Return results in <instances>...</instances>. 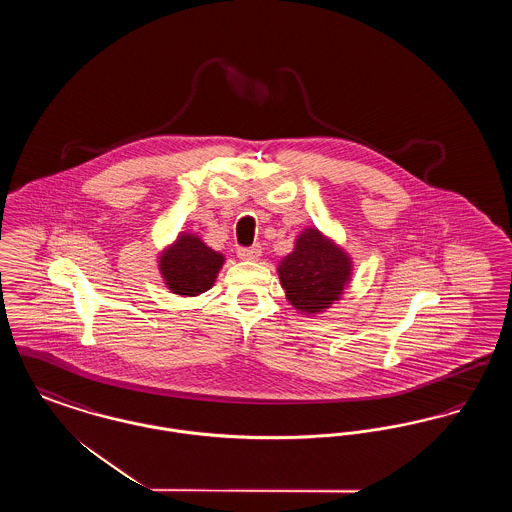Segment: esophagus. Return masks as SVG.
<instances>
[{
	"instance_id": "34e87169",
	"label": "esophagus",
	"mask_w": 512,
	"mask_h": 512,
	"mask_svg": "<svg viewBox=\"0 0 512 512\" xmlns=\"http://www.w3.org/2000/svg\"><path fill=\"white\" fill-rule=\"evenodd\" d=\"M238 257L244 261H257L261 257V245H251V247H242L238 251Z\"/></svg>"
}]
</instances>
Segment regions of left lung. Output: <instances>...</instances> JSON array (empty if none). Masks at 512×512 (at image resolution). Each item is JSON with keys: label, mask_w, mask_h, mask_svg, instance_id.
Listing matches in <instances>:
<instances>
[{"label": "left lung", "mask_w": 512, "mask_h": 512, "mask_svg": "<svg viewBox=\"0 0 512 512\" xmlns=\"http://www.w3.org/2000/svg\"><path fill=\"white\" fill-rule=\"evenodd\" d=\"M276 270L293 309L320 315L340 301L353 276V261L343 247L309 226Z\"/></svg>", "instance_id": "obj_1"}]
</instances>
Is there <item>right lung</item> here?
<instances>
[{
    "label": "right lung",
    "mask_w": 512,
    "mask_h": 512,
    "mask_svg": "<svg viewBox=\"0 0 512 512\" xmlns=\"http://www.w3.org/2000/svg\"><path fill=\"white\" fill-rule=\"evenodd\" d=\"M159 272L165 286L176 295L195 297L213 288L224 255L211 249L197 234L180 232L159 253Z\"/></svg>",
    "instance_id": "obj_1"
}]
</instances>
